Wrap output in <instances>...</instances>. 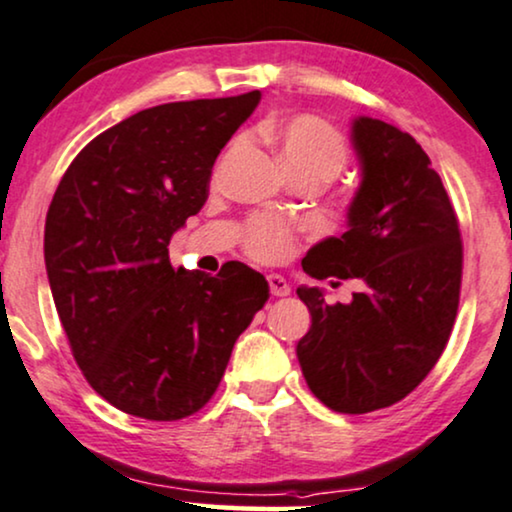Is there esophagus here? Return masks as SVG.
Here are the masks:
<instances>
[{"mask_svg":"<svg viewBox=\"0 0 512 512\" xmlns=\"http://www.w3.org/2000/svg\"><path fill=\"white\" fill-rule=\"evenodd\" d=\"M267 281H269L271 295H276V297H286V295H290L288 281H286V278H283L281 274H269Z\"/></svg>","mask_w":512,"mask_h":512,"instance_id":"esophagus-1","label":"esophagus"}]
</instances>
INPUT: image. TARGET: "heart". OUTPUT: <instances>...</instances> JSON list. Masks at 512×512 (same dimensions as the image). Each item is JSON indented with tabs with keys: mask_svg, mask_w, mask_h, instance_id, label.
<instances>
[{
	"mask_svg": "<svg viewBox=\"0 0 512 512\" xmlns=\"http://www.w3.org/2000/svg\"><path fill=\"white\" fill-rule=\"evenodd\" d=\"M262 137L276 146L290 174L316 172L333 179L347 160L342 134L316 115H295L286 120H267ZM295 236L278 219L257 217L245 229V250L260 262H281L293 252Z\"/></svg>",
	"mask_w": 512,
	"mask_h": 512,
	"instance_id": "b5f03b06",
	"label": "heart"
}]
</instances>
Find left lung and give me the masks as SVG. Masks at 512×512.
I'll list each match as a JSON object with an SVG mask.
<instances>
[{
    "mask_svg": "<svg viewBox=\"0 0 512 512\" xmlns=\"http://www.w3.org/2000/svg\"><path fill=\"white\" fill-rule=\"evenodd\" d=\"M349 141L361 181L347 231L316 243L302 269L314 278H357L361 293L331 304L321 288H297L312 314L297 361L323 404L368 413L416 390L442 357L458 309L463 245L442 179L409 132L359 115Z\"/></svg>",
    "mask_w": 512,
    "mask_h": 512,
    "instance_id": "8db88e82",
    "label": "left lung"
}]
</instances>
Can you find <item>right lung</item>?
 Returning <instances> with one entry per match:
<instances>
[{
  "instance_id": "right-lung-1",
  "label": "right lung",
  "mask_w": 512,
  "mask_h": 512,
  "mask_svg": "<svg viewBox=\"0 0 512 512\" xmlns=\"http://www.w3.org/2000/svg\"><path fill=\"white\" fill-rule=\"evenodd\" d=\"M260 99L255 89L139 111L77 153L51 200L44 264L58 319L89 385L129 416L203 409L267 302L264 276L241 262L208 276L167 255Z\"/></svg>"
}]
</instances>
